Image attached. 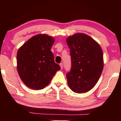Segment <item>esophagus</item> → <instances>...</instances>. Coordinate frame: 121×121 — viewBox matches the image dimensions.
Returning <instances> with one entry per match:
<instances>
[{"mask_svg":"<svg viewBox=\"0 0 121 121\" xmlns=\"http://www.w3.org/2000/svg\"><path fill=\"white\" fill-rule=\"evenodd\" d=\"M60 66L61 69H62L63 68V64L62 63H60Z\"/></svg>","mask_w":121,"mask_h":121,"instance_id":"1","label":"esophagus"}]
</instances>
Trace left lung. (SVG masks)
<instances>
[{"label":"left lung","mask_w":121,"mask_h":121,"mask_svg":"<svg viewBox=\"0 0 121 121\" xmlns=\"http://www.w3.org/2000/svg\"><path fill=\"white\" fill-rule=\"evenodd\" d=\"M70 49L72 67L66 74L68 84L76 93L90 91L98 82L104 68L100 46L87 35L78 33L66 39Z\"/></svg>","instance_id":"obj_1"}]
</instances>
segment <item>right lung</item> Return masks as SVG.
Instances as JSON below:
<instances>
[{
  "instance_id": "obj_1",
  "label": "right lung",
  "mask_w": 121,
  "mask_h": 121,
  "mask_svg": "<svg viewBox=\"0 0 121 121\" xmlns=\"http://www.w3.org/2000/svg\"><path fill=\"white\" fill-rule=\"evenodd\" d=\"M53 38L39 34L30 39L17 53V70L23 82L29 88L41 90L47 86L60 70L54 62L51 47Z\"/></svg>"
}]
</instances>
